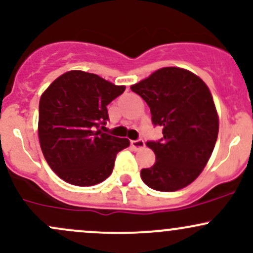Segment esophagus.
<instances>
[{
    "mask_svg": "<svg viewBox=\"0 0 253 253\" xmlns=\"http://www.w3.org/2000/svg\"><path fill=\"white\" fill-rule=\"evenodd\" d=\"M131 146L134 150H140V149L145 148V143H144V140H141V139L132 140L131 141Z\"/></svg>",
    "mask_w": 253,
    "mask_h": 253,
    "instance_id": "1",
    "label": "esophagus"
}]
</instances>
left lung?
<instances>
[{"label": "left lung", "instance_id": "1", "mask_svg": "<svg viewBox=\"0 0 253 253\" xmlns=\"http://www.w3.org/2000/svg\"><path fill=\"white\" fill-rule=\"evenodd\" d=\"M131 90L148 103L152 124L163 128L162 139L146 143L156 162L141 169V180L161 192L181 190L203 171L217 140L218 115L209 87L187 69L163 67Z\"/></svg>", "mask_w": 253, "mask_h": 253}]
</instances>
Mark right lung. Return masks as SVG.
Segmentation results:
<instances>
[{
	"mask_svg": "<svg viewBox=\"0 0 253 253\" xmlns=\"http://www.w3.org/2000/svg\"><path fill=\"white\" fill-rule=\"evenodd\" d=\"M97 74L68 71L42 93L38 138L49 167L63 181L93 186L112 174L116 155L127 138L102 133L107 105L125 91Z\"/></svg>",
	"mask_w": 253,
	"mask_h": 253,
	"instance_id": "add662e5",
	"label": "right lung"
}]
</instances>
